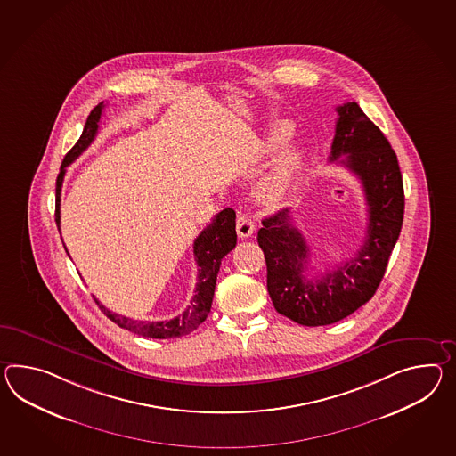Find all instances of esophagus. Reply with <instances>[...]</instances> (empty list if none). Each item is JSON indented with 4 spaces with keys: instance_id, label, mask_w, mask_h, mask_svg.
<instances>
[{
    "instance_id": "obj_1",
    "label": "esophagus",
    "mask_w": 456,
    "mask_h": 456,
    "mask_svg": "<svg viewBox=\"0 0 456 456\" xmlns=\"http://www.w3.org/2000/svg\"><path fill=\"white\" fill-rule=\"evenodd\" d=\"M235 229H237V235L240 239H248L252 237V233L256 231V224L252 223V219L247 216V214H239L237 216V224H235Z\"/></svg>"
}]
</instances>
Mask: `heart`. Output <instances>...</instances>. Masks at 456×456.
I'll use <instances>...</instances> for the list:
<instances>
[{
    "label": "heart",
    "instance_id": "heart-1",
    "mask_svg": "<svg viewBox=\"0 0 456 456\" xmlns=\"http://www.w3.org/2000/svg\"><path fill=\"white\" fill-rule=\"evenodd\" d=\"M293 136V125L289 122H275L268 128L264 148L273 153L289 143ZM303 153L300 150H289L280 156L265 176L256 183V196L258 202L265 206H277L287 198L289 188L303 167Z\"/></svg>",
    "mask_w": 456,
    "mask_h": 456
}]
</instances>
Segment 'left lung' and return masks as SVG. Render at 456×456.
<instances>
[{
    "mask_svg": "<svg viewBox=\"0 0 456 456\" xmlns=\"http://www.w3.org/2000/svg\"><path fill=\"white\" fill-rule=\"evenodd\" d=\"M330 161L353 171L367 204L364 244L345 264L320 277L306 273L310 247L289 209L264 219L256 240L267 262V289L275 310L303 326L343 320L370 300L386 273L403 221V184L387 138L355 102L338 109Z\"/></svg>",
    "mask_w": 456,
    "mask_h": 456,
    "instance_id": "8db88e82",
    "label": "left lung"
}]
</instances>
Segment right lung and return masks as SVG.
I'll use <instances>...</instances> for the list:
<instances>
[{"label":"right lung","instance_id":"1","mask_svg":"<svg viewBox=\"0 0 456 456\" xmlns=\"http://www.w3.org/2000/svg\"><path fill=\"white\" fill-rule=\"evenodd\" d=\"M103 102H101L94 110L90 111L87 122L84 126V132L80 134L77 143L72 146V150L64 156V161L61 165V171L56 179V224L61 232V189L62 181L66 176V167L76 161L78 156L82 155L90 143L95 140L99 132V122H101L102 111H103ZM237 244V233H235V212L233 209H224L219 212L212 223L196 237L194 240V258L198 264V277H196V289L194 297L189 301V306L183 311L179 316L173 320L165 322H138L126 318L122 314H117L113 311L105 308L101 301L95 298V303L101 306L103 314L110 318L111 322H117L120 328L146 338L155 339H173L181 338L184 334L194 331L200 322H204L211 311L214 289H216V280L219 273V267L224 256H227Z\"/></svg>","mask_w":456,"mask_h":456}]
</instances>
